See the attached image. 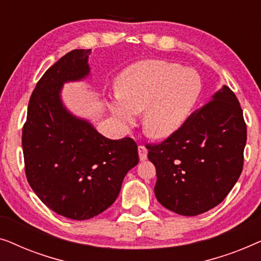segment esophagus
Here are the masks:
<instances>
[{"instance_id":"esophagus-1","label":"esophagus","mask_w":261,"mask_h":261,"mask_svg":"<svg viewBox=\"0 0 261 261\" xmlns=\"http://www.w3.org/2000/svg\"><path fill=\"white\" fill-rule=\"evenodd\" d=\"M138 152H139V158H140L141 162H145V160L147 159V148H146L145 146H139Z\"/></svg>"}]
</instances>
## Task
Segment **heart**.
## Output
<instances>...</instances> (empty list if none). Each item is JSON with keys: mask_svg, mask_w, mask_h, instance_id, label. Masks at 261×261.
<instances>
[{"mask_svg": "<svg viewBox=\"0 0 261 261\" xmlns=\"http://www.w3.org/2000/svg\"><path fill=\"white\" fill-rule=\"evenodd\" d=\"M116 96L108 107L124 126L144 113L142 127L148 137L167 139L178 133L197 106L202 80L192 69L165 60H142L128 66L116 80Z\"/></svg>", "mask_w": 261, "mask_h": 261, "instance_id": "b5f03b06", "label": "heart"}]
</instances>
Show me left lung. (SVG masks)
Listing matches in <instances>:
<instances>
[{"instance_id":"left-lung-1","label":"left lung","mask_w":261,"mask_h":261,"mask_svg":"<svg viewBox=\"0 0 261 261\" xmlns=\"http://www.w3.org/2000/svg\"><path fill=\"white\" fill-rule=\"evenodd\" d=\"M247 129L237 96L227 85L159 145H147L160 204L183 216L215 208L240 177Z\"/></svg>"}]
</instances>
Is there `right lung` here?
Masks as SVG:
<instances>
[{
  "label": "right lung",
  "instance_id": "1",
  "mask_svg": "<svg viewBox=\"0 0 261 261\" xmlns=\"http://www.w3.org/2000/svg\"><path fill=\"white\" fill-rule=\"evenodd\" d=\"M91 49L62 57L35 85L22 129L27 180L53 212L89 220L115 202L128 171L139 163L130 138L112 140L63 103V85L89 77Z\"/></svg>",
  "mask_w": 261,
  "mask_h": 261
}]
</instances>
